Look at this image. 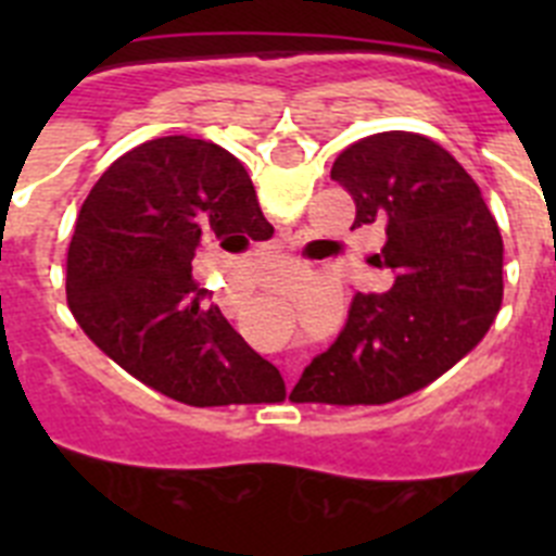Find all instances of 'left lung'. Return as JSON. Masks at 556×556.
<instances>
[{"label": "left lung", "instance_id": "left-lung-1", "mask_svg": "<svg viewBox=\"0 0 556 556\" xmlns=\"http://www.w3.org/2000/svg\"><path fill=\"white\" fill-rule=\"evenodd\" d=\"M331 178L356 203L353 228L387 230L370 255L384 281L353 298L337 342L312 358L289 397L387 404L431 384L488 333L504 298V242L476 180L417 132L356 141Z\"/></svg>", "mask_w": 556, "mask_h": 556}]
</instances>
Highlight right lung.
Returning a JSON list of instances; mask_svg holds the SVG:
<instances>
[{
  "mask_svg": "<svg viewBox=\"0 0 556 556\" xmlns=\"http://www.w3.org/2000/svg\"><path fill=\"white\" fill-rule=\"evenodd\" d=\"M258 217L253 180L228 150L189 136L144 141L113 161L83 203L68 244V308L113 362L180 404L281 401V372L203 301L191 275L205 242L248 248Z\"/></svg>",
  "mask_w": 556,
  "mask_h": 556,
  "instance_id": "1",
  "label": "right lung"
}]
</instances>
